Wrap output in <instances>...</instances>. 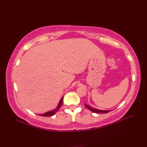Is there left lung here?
<instances>
[{"instance_id":"obj_1","label":"left lung","mask_w":147,"mask_h":147,"mask_svg":"<svg viewBox=\"0 0 147 147\" xmlns=\"http://www.w3.org/2000/svg\"><path fill=\"white\" fill-rule=\"evenodd\" d=\"M86 107L87 109H88L89 110H90L91 111L95 112V113H108L109 112H110L111 111H101V110H98V109H92V107H89L88 105H87L86 104H85Z\"/></svg>"}]
</instances>
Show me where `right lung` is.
I'll return each mask as SVG.
<instances>
[{
  "label": "right lung",
  "instance_id": "1",
  "mask_svg": "<svg viewBox=\"0 0 147 147\" xmlns=\"http://www.w3.org/2000/svg\"><path fill=\"white\" fill-rule=\"evenodd\" d=\"M62 101H63V98H62L61 99V100H60V102H59V105H57V108H56L55 109H54V110H53L52 111H50V112H45V113L42 114H39V115H40V116L47 117V116H52V115H54L56 113V112H57L59 111V109L61 108V107L62 106Z\"/></svg>",
  "mask_w": 147,
  "mask_h": 147
}]
</instances>
